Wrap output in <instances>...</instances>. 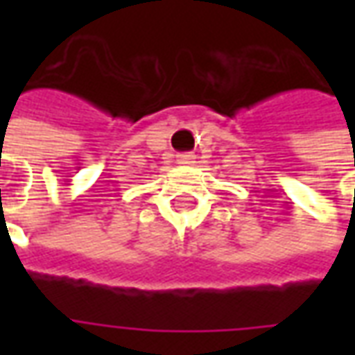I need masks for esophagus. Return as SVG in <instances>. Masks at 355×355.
<instances>
[{"mask_svg": "<svg viewBox=\"0 0 355 355\" xmlns=\"http://www.w3.org/2000/svg\"><path fill=\"white\" fill-rule=\"evenodd\" d=\"M193 159H196V155L190 154V152H188V154H178L177 155L178 165H192Z\"/></svg>", "mask_w": 355, "mask_h": 355, "instance_id": "esophagus-1", "label": "esophagus"}]
</instances>
